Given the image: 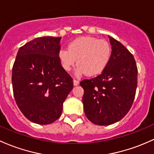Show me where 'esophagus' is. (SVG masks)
Wrapping results in <instances>:
<instances>
[{"label": "esophagus", "instance_id": "esophagus-1", "mask_svg": "<svg viewBox=\"0 0 154 154\" xmlns=\"http://www.w3.org/2000/svg\"><path fill=\"white\" fill-rule=\"evenodd\" d=\"M73 82H74V86L79 85V81H78V80H73Z\"/></svg>", "mask_w": 154, "mask_h": 154}]
</instances>
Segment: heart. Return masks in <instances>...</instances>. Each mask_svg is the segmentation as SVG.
<instances>
[{"label":"heart","mask_w":154,"mask_h":154,"mask_svg":"<svg viewBox=\"0 0 154 154\" xmlns=\"http://www.w3.org/2000/svg\"><path fill=\"white\" fill-rule=\"evenodd\" d=\"M111 56V47L105 40L91 36H82L69 43L68 49L59 50L58 58L62 67L69 72L77 63L76 75L87 74L95 76L107 67Z\"/></svg>","instance_id":"heart-1"}]
</instances>
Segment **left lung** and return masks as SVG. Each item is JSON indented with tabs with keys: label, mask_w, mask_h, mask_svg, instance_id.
Listing matches in <instances>:
<instances>
[{
	"label": "left lung",
	"mask_w": 154,
	"mask_h": 154,
	"mask_svg": "<svg viewBox=\"0 0 154 154\" xmlns=\"http://www.w3.org/2000/svg\"><path fill=\"white\" fill-rule=\"evenodd\" d=\"M112 52L107 67L94 78L84 80L82 103L88 119L107 126L127 114L137 86V67L134 56L121 42L109 36Z\"/></svg>",
	"instance_id": "1"
}]
</instances>
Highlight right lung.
<instances>
[{"label":"right lung","instance_id":"obj_1","mask_svg":"<svg viewBox=\"0 0 154 154\" xmlns=\"http://www.w3.org/2000/svg\"><path fill=\"white\" fill-rule=\"evenodd\" d=\"M61 37L44 36L21 47L13 65L11 82L17 104L25 117L47 125L58 119L73 88L58 58Z\"/></svg>","mask_w":154,"mask_h":154}]
</instances>
